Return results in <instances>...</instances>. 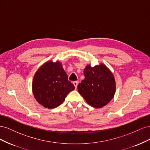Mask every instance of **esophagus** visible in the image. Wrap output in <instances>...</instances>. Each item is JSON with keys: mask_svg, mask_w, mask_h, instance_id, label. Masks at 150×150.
Here are the masks:
<instances>
[{"mask_svg": "<svg viewBox=\"0 0 150 150\" xmlns=\"http://www.w3.org/2000/svg\"><path fill=\"white\" fill-rule=\"evenodd\" d=\"M73 84L74 85L75 88H77V87H78V81H74Z\"/></svg>", "mask_w": 150, "mask_h": 150, "instance_id": "obj_1", "label": "esophagus"}]
</instances>
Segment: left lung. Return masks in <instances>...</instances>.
I'll return each mask as SVG.
<instances>
[{
  "label": "left lung",
  "instance_id": "left-lung-1",
  "mask_svg": "<svg viewBox=\"0 0 150 150\" xmlns=\"http://www.w3.org/2000/svg\"><path fill=\"white\" fill-rule=\"evenodd\" d=\"M85 78L78 86L79 94L89 105L100 108L110 103L114 96L116 83L111 72L103 64L84 70Z\"/></svg>",
  "mask_w": 150,
  "mask_h": 150
}]
</instances>
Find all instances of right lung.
I'll return each mask as SVG.
<instances>
[{
    "mask_svg": "<svg viewBox=\"0 0 150 150\" xmlns=\"http://www.w3.org/2000/svg\"><path fill=\"white\" fill-rule=\"evenodd\" d=\"M74 88L58 61L45 63L36 72L33 79L34 98L44 107L50 109L59 106Z\"/></svg>",
    "mask_w": 150,
    "mask_h": 150,
    "instance_id": "obj_1",
    "label": "right lung"
}]
</instances>
